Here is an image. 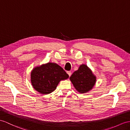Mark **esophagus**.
<instances>
[{
    "label": "esophagus",
    "instance_id": "obj_1",
    "mask_svg": "<svg viewBox=\"0 0 130 130\" xmlns=\"http://www.w3.org/2000/svg\"><path fill=\"white\" fill-rule=\"evenodd\" d=\"M67 74H68V75L69 76V77H70V76L71 75V74H72V73H71V71H68L67 72Z\"/></svg>",
    "mask_w": 130,
    "mask_h": 130
}]
</instances>
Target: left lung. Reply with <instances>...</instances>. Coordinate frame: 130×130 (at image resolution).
<instances>
[{
	"instance_id": "8db88e82",
	"label": "left lung",
	"mask_w": 130,
	"mask_h": 130,
	"mask_svg": "<svg viewBox=\"0 0 130 130\" xmlns=\"http://www.w3.org/2000/svg\"><path fill=\"white\" fill-rule=\"evenodd\" d=\"M69 79L78 92L84 94L93 89L96 83V77L87 65L82 64L72 74Z\"/></svg>"
}]
</instances>
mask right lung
I'll list each match as a JSON object with an SVG mask.
<instances>
[{"label": "right lung", "mask_w": 130, "mask_h": 130, "mask_svg": "<svg viewBox=\"0 0 130 130\" xmlns=\"http://www.w3.org/2000/svg\"><path fill=\"white\" fill-rule=\"evenodd\" d=\"M68 78V74L61 66L53 62L36 66L30 74V81L33 88L44 95L53 92L60 81Z\"/></svg>", "instance_id": "obj_1"}]
</instances>
